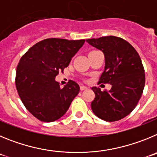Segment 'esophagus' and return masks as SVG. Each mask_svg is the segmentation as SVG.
Segmentation results:
<instances>
[{
  "label": "esophagus",
  "mask_w": 157,
  "mask_h": 157,
  "mask_svg": "<svg viewBox=\"0 0 157 157\" xmlns=\"http://www.w3.org/2000/svg\"><path fill=\"white\" fill-rule=\"evenodd\" d=\"M87 87H86V86H80V90L81 91H84V90H87Z\"/></svg>",
  "instance_id": "obj_1"
}]
</instances>
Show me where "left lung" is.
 Segmentation results:
<instances>
[{
  "label": "left lung",
  "instance_id": "1",
  "mask_svg": "<svg viewBox=\"0 0 157 157\" xmlns=\"http://www.w3.org/2000/svg\"><path fill=\"white\" fill-rule=\"evenodd\" d=\"M86 41L105 56V68L98 83L112 85L109 91H101L96 87L91 88L95 94L91 109L103 121H119L131 113L142 94L145 78L140 56L128 41L117 36Z\"/></svg>",
  "mask_w": 157,
  "mask_h": 157
}]
</instances>
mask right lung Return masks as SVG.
Returning a JSON list of instances; mask_svg holds the SVG:
<instances>
[{
    "instance_id": "add662e5",
    "label": "right lung",
    "mask_w": 157,
    "mask_h": 157,
    "mask_svg": "<svg viewBox=\"0 0 157 157\" xmlns=\"http://www.w3.org/2000/svg\"><path fill=\"white\" fill-rule=\"evenodd\" d=\"M85 40L49 38L38 42L21 58L15 85L26 109L44 122H53L66 113L80 91L75 81L63 88L56 80Z\"/></svg>"
}]
</instances>
